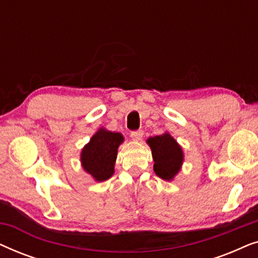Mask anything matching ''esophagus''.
Instances as JSON below:
<instances>
[{
    "mask_svg": "<svg viewBox=\"0 0 258 258\" xmlns=\"http://www.w3.org/2000/svg\"><path fill=\"white\" fill-rule=\"evenodd\" d=\"M130 136H132V139L134 141H141L143 137V132L142 130H137V132H133L130 134Z\"/></svg>",
    "mask_w": 258,
    "mask_h": 258,
    "instance_id": "esophagus-1",
    "label": "esophagus"
}]
</instances>
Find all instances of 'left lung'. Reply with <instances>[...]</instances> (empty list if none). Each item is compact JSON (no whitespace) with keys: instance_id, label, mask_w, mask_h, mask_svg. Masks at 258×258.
<instances>
[{"instance_id":"8db88e82","label":"left lung","mask_w":258,"mask_h":258,"mask_svg":"<svg viewBox=\"0 0 258 258\" xmlns=\"http://www.w3.org/2000/svg\"><path fill=\"white\" fill-rule=\"evenodd\" d=\"M147 144L150 147L153 155L155 174L163 181H172L181 171L184 162L182 147L168 132L162 135L149 137Z\"/></svg>"}]
</instances>
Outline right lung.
Listing matches in <instances>:
<instances>
[{"mask_svg":"<svg viewBox=\"0 0 258 258\" xmlns=\"http://www.w3.org/2000/svg\"><path fill=\"white\" fill-rule=\"evenodd\" d=\"M124 142L121 133L100 128L91 136L89 142L81 151V164L83 170L95 182H104L114 175L118 147Z\"/></svg>","mask_w":258,"mask_h":258,"instance_id":"1","label":"right lung"}]
</instances>
